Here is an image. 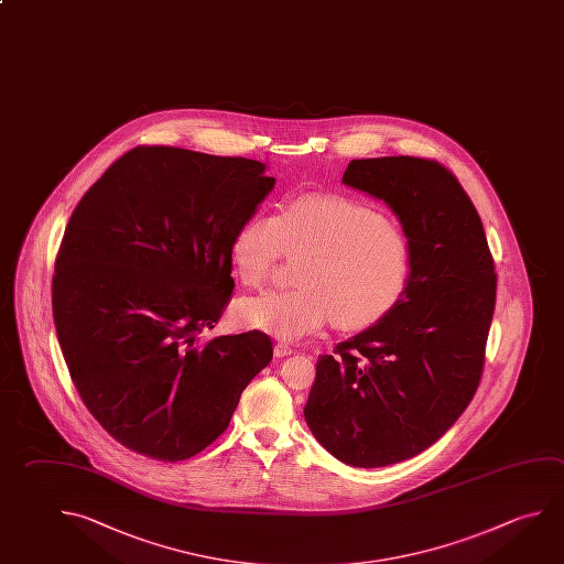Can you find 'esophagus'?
<instances>
[{
  "label": "esophagus",
  "mask_w": 564,
  "mask_h": 564,
  "mask_svg": "<svg viewBox=\"0 0 564 564\" xmlns=\"http://www.w3.org/2000/svg\"><path fill=\"white\" fill-rule=\"evenodd\" d=\"M273 350H275V356H279V358H283V356L293 355V352H295V348L289 345V343H285V340H279Z\"/></svg>",
  "instance_id": "34e87169"
}]
</instances>
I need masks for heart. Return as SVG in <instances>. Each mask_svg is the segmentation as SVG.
Listing matches in <instances>:
<instances>
[{
    "instance_id": "b5f03b06",
    "label": "heart",
    "mask_w": 564,
    "mask_h": 564,
    "mask_svg": "<svg viewBox=\"0 0 564 564\" xmlns=\"http://www.w3.org/2000/svg\"><path fill=\"white\" fill-rule=\"evenodd\" d=\"M305 258L299 289L246 299L241 323L286 338L336 321L346 330L376 325L404 296L412 246L382 212L338 194H305L281 212H258L234 234L229 259L243 285L261 289L281 259Z\"/></svg>"
}]
</instances>
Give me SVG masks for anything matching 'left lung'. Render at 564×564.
<instances>
[{
  "instance_id": "1",
  "label": "left lung",
  "mask_w": 564,
  "mask_h": 564,
  "mask_svg": "<svg viewBox=\"0 0 564 564\" xmlns=\"http://www.w3.org/2000/svg\"><path fill=\"white\" fill-rule=\"evenodd\" d=\"M343 182L392 208L412 275L380 323L318 356L305 420L336 459L384 467L424 452L471 402L497 273L474 202L437 160H352Z\"/></svg>"
}]
</instances>
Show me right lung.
I'll return each instance as SVG.
<instances>
[{
	"label": "right lung",
	"instance_id": "obj_1",
	"mask_svg": "<svg viewBox=\"0 0 564 564\" xmlns=\"http://www.w3.org/2000/svg\"><path fill=\"white\" fill-rule=\"evenodd\" d=\"M273 184L258 160L137 147L70 214L53 321L80 400L130 452L159 462L199 454L271 362L261 330L199 333L228 306L231 239Z\"/></svg>",
	"mask_w": 564,
	"mask_h": 564
}]
</instances>
